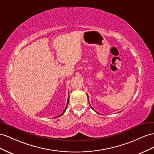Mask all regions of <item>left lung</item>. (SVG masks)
<instances>
[{
	"label": "left lung",
	"mask_w": 154,
	"mask_h": 154,
	"mask_svg": "<svg viewBox=\"0 0 154 154\" xmlns=\"http://www.w3.org/2000/svg\"><path fill=\"white\" fill-rule=\"evenodd\" d=\"M87 97H88V98H89V97H88V94H87ZM88 103H89V104H90V102H89V100H88ZM90 106H91V105H90ZM91 108L92 109H94V108H92L91 106ZM94 111H95V110H94ZM95 112H96V111H95Z\"/></svg>",
	"instance_id": "1"
}]
</instances>
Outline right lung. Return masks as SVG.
Returning a JSON list of instances; mask_svg holds the SVG:
<instances>
[{
	"mask_svg": "<svg viewBox=\"0 0 154 154\" xmlns=\"http://www.w3.org/2000/svg\"><path fill=\"white\" fill-rule=\"evenodd\" d=\"M69 93V92H68ZM68 102H69V94H68V102H67V104H66V108H65V109H64V110L63 111V112L60 114V116H59L57 117H60V116H63V114L64 113V112H65V111H66V108H67V106H68Z\"/></svg>",
	"mask_w": 154,
	"mask_h": 154,
	"instance_id": "1",
	"label": "right lung"
}]
</instances>
